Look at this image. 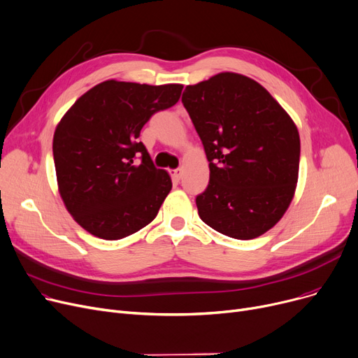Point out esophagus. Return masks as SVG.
<instances>
[{
    "instance_id": "34e87169",
    "label": "esophagus",
    "mask_w": 358,
    "mask_h": 358,
    "mask_svg": "<svg viewBox=\"0 0 358 358\" xmlns=\"http://www.w3.org/2000/svg\"><path fill=\"white\" fill-rule=\"evenodd\" d=\"M181 176H182V169H181V168L173 169V171H171V177H173L174 181H180V180H181Z\"/></svg>"
}]
</instances>
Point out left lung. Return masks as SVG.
Segmentation results:
<instances>
[{
	"instance_id": "1",
	"label": "left lung",
	"mask_w": 358,
	"mask_h": 358,
	"mask_svg": "<svg viewBox=\"0 0 358 358\" xmlns=\"http://www.w3.org/2000/svg\"><path fill=\"white\" fill-rule=\"evenodd\" d=\"M181 101L210 169L208 189L196 197L200 219L235 239L266 234L294 196L300 159L294 122L264 87L235 72L187 85Z\"/></svg>"
}]
</instances>
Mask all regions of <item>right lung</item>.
Listing matches in <instances>:
<instances>
[{
  "label": "right lung",
  "mask_w": 358,
  "mask_h": 358,
  "mask_svg": "<svg viewBox=\"0 0 358 358\" xmlns=\"http://www.w3.org/2000/svg\"><path fill=\"white\" fill-rule=\"evenodd\" d=\"M181 91V84L108 80L83 94L56 126L58 190L73 220L91 235L122 239L158 215L171 177L155 168L138 138L150 116L174 106Z\"/></svg>",
  "instance_id": "1"
}]
</instances>
